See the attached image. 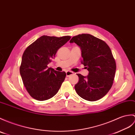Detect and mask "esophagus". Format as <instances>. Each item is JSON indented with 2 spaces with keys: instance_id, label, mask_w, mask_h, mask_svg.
I'll use <instances>...</instances> for the list:
<instances>
[{
  "instance_id": "1",
  "label": "esophagus",
  "mask_w": 135,
  "mask_h": 135,
  "mask_svg": "<svg viewBox=\"0 0 135 135\" xmlns=\"http://www.w3.org/2000/svg\"><path fill=\"white\" fill-rule=\"evenodd\" d=\"M73 74H74V73H73V72L69 71H66V76H70V75H73Z\"/></svg>"
}]
</instances>
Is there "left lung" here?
<instances>
[{
    "instance_id": "8db88e82",
    "label": "left lung",
    "mask_w": 135,
    "mask_h": 135,
    "mask_svg": "<svg viewBox=\"0 0 135 135\" xmlns=\"http://www.w3.org/2000/svg\"><path fill=\"white\" fill-rule=\"evenodd\" d=\"M70 42H75L80 47L81 62L89 71L86 76L77 74L79 78L75 85L77 94L89 101L102 98L111 89L116 70L110 48L105 41L89 34L74 36Z\"/></svg>"
}]
</instances>
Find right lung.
I'll return each instance as SVG.
<instances>
[{
  "instance_id": "add662e5",
  "label": "right lung",
  "mask_w": 135,
  "mask_h": 135,
  "mask_svg": "<svg viewBox=\"0 0 135 135\" xmlns=\"http://www.w3.org/2000/svg\"><path fill=\"white\" fill-rule=\"evenodd\" d=\"M71 38L42 36L24 51L20 66V74L25 87L30 96L38 101L51 98L60 89L65 79V72L48 68L58 49Z\"/></svg>"
}]
</instances>
